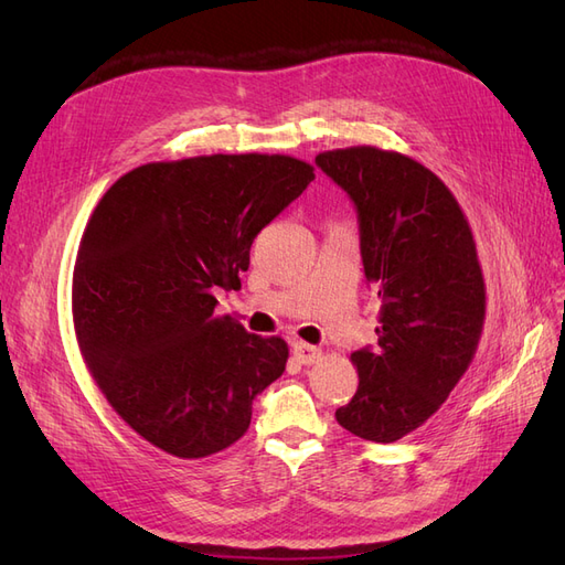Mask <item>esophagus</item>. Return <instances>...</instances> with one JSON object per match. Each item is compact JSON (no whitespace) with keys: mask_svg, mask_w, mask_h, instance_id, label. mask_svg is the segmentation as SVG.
<instances>
[{"mask_svg":"<svg viewBox=\"0 0 565 565\" xmlns=\"http://www.w3.org/2000/svg\"><path fill=\"white\" fill-rule=\"evenodd\" d=\"M292 353L297 355V361L303 363V365H313L320 361L322 351L318 347H311V344H303V341H295L292 344Z\"/></svg>","mask_w":565,"mask_h":565,"instance_id":"esophagus-1","label":"esophagus"}]
</instances>
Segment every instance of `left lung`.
<instances>
[{
  "label": "left lung",
  "instance_id": "obj_1",
  "mask_svg": "<svg viewBox=\"0 0 565 565\" xmlns=\"http://www.w3.org/2000/svg\"><path fill=\"white\" fill-rule=\"evenodd\" d=\"M316 164L353 202L365 280L382 299L377 347L351 353L358 391L334 417L393 443L446 403L476 353L486 285L473 235L448 185L401 152L355 146Z\"/></svg>",
  "mask_w": 565,
  "mask_h": 565
}]
</instances>
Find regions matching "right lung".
Wrapping results in <instances>:
<instances>
[{"label": "right lung", "instance_id": "add662e5", "mask_svg": "<svg viewBox=\"0 0 565 565\" xmlns=\"http://www.w3.org/2000/svg\"><path fill=\"white\" fill-rule=\"evenodd\" d=\"M316 179L287 156H202L136 167L100 198L73 276L79 351L115 413L183 459L228 448L285 372L280 337L216 316L249 247Z\"/></svg>", "mask_w": 565, "mask_h": 565}]
</instances>
